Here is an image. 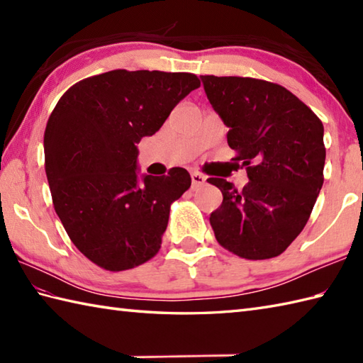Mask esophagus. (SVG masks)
Instances as JSON below:
<instances>
[{
  "instance_id": "34e87169",
  "label": "esophagus",
  "mask_w": 363,
  "mask_h": 363,
  "mask_svg": "<svg viewBox=\"0 0 363 363\" xmlns=\"http://www.w3.org/2000/svg\"><path fill=\"white\" fill-rule=\"evenodd\" d=\"M206 184V176L201 174V173H191V189L194 190H198L199 187H203Z\"/></svg>"
}]
</instances>
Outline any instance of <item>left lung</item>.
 <instances>
[{
    "label": "left lung",
    "mask_w": 363,
    "mask_h": 363,
    "mask_svg": "<svg viewBox=\"0 0 363 363\" xmlns=\"http://www.w3.org/2000/svg\"><path fill=\"white\" fill-rule=\"evenodd\" d=\"M201 81L250 177L242 191L207 179L223 194L209 218L215 238L243 259L279 256L304 229L325 181L323 123L279 84L212 74Z\"/></svg>",
    "instance_id": "8db88e82"
}]
</instances>
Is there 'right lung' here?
Masks as SVG:
<instances>
[{
  "label": "right lung",
  "mask_w": 363,
  "mask_h": 363,
  "mask_svg": "<svg viewBox=\"0 0 363 363\" xmlns=\"http://www.w3.org/2000/svg\"><path fill=\"white\" fill-rule=\"evenodd\" d=\"M201 86L196 74L112 70L76 82L46 123L54 211L84 256L109 272L145 264L162 245L169 206L191 184L186 168L137 174V143Z\"/></svg>",
  "instance_id": "right-lung-1"
}]
</instances>
